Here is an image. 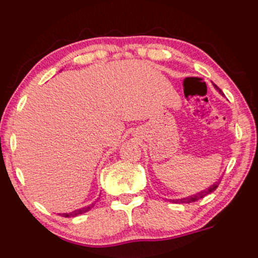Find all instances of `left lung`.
Listing matches in <instances>:
<instances>
[{
  "label": "left lung",
  "instance_id": "1",
  "mask_svg": "<svg viewBox=\"0 0 258 258\" xmlns=\"http://www.w3.org/2000/svg\"><path fill=\"white\" fill-rule=\"evenodd\" d=\"M214 86H215V88H216L217 90H219V92H220L221 94H223V93H222V90H221L220 88L216 86V84H214ZM219 184H220V181H219V182H215V183L213 184V186L209 187L208 189L202 190V192L197 193V195H193V196H190V197H187V198L175 199V201H172V203H176V204H186V203H193V202H197V201H199V199H202V198H204V197H207L208 195H210L211 192H214V190L216 189L217 187H219Z\"/></svg>",
  "mask_w": 258,
  "mask_h": 258
}]
</instances>
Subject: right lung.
<instances>
[{"mask_svg":"<svg viewBox=\"0 0 258 258\" xmlns=\"http://www.w3.org/2000/svg\"><path fill=\"white\" fill-rule=\"evenodd\" d=\"M93 207H94V204L89 205V207H86V208L77 209V210L72 211V213H70V214H60V216H63V217H76V216H78V215L84 214V213H87V211H89Z\"/></svg>","mask_w":258,"mask_h":258,"instance_id":"right-lung-1","label":"right lung"}]
</instances>
